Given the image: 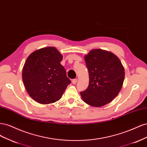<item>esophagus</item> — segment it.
<instances>
[{
    "label": "esophagus",
    "mask_w": 147,
    "mask_h": 147,
    "mask_svg": "<svg viewBox=\"0 0 147 147\" xmlns=\"http://www.w3.org/2000/svg\"><path fill=\"white\" fill-rule=\"evenodd\" d=\"M77 82V79H76V78L73 79L72 80V83L73 84H76Z\"/></svg>",
    "instance_id": "1"
}]
</instances>
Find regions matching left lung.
<instances>
[{
	"instance_id": "left-lung-1",
	"label": "left lung",
	"mask_w": 147,
	"mask_h": 147,
	"mask_svg": "<svg viewBox=\"0 0 147 147\" xmlns=\"http://www.w3.org/2000/svg\"><path fill=\"white\" fill-rule=\"evenodd\" d=\"M89 73V85L80 92L83 101L102 107L118 94L124 79V69L118 57L112 53L95 49L84 56Z\"/></svg>"
}]
</instances>
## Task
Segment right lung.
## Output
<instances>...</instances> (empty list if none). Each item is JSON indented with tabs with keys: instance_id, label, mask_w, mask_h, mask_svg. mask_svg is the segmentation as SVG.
Instances as JSON below:
<instances>
[{
	"instance_id": "1",
	"label": "right lung",
	"mask_w": 147,
	"mask_h": 147,
	"mask_svg": "<svg viewBox=\"0 0 147 147\" xmlns=\"http://www.w3.org/2000/svg\"><path fill=\"white\" fill-rule=\"evenodd\" d=\"M63 56L55 47L35 51L26 59L23 81L32 98L42 104L59 100L71 82L60 62Z\"/></svg>"
}]
</instances>
